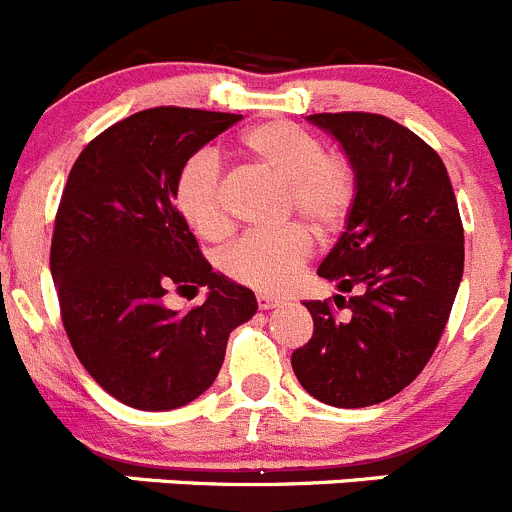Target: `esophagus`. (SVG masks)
<instances>
[{
	"label": "esophagus",
	"instance_id": "esophagus-1",
	"mask_svg": "<svg viewBox=\"0 0 512 512\" xmlns=\"http://www.w3.org/2000/svg\"><path fill=\"white\" fill-rule=\"evenodd\" d=\"M275 305H278V298H272V295H257V308L260 310H270V308H275Z\"/></svg>",
	"mask_w": 512,
	"mask_h": 512
}]
</instances>
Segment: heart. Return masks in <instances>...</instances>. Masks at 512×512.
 Segmentation results:
<instances>
[{
    "label": "heart",
    "instance_id": "heart-1",
    "mask_svg": "<svg viewBox=\"0 0 512 512\" xmlns=\"http://www.w3.org/2000/svg\"><path fill=\"white\" fill-rule=\"evenodd\" d=\"M247 154L288 184L283 212L298 214L315 234L331 237L343 227L356 202V171L338 151H326L321 138L290 121H265L242 136ZM174 202L184 222L204 240L229 232L224 207L222 161L197 151L181 164ZM313 240L303 224L245 234L222 252L219 267L234 283L260 293H283L310 257Z\"/></svg>",
    "mask_w": 512,
    "mask_h": 512
}]
</instances>
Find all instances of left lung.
<instances>
[{
	"mask_svg": "<svg viewBox=\"0 0 512 512\" xmlns=\"http://www.w3.org/2000/svg\"><path fill=\"white\" fill-rule=\"evenodd\" d=\"M356 171V202L318 275L351 293L348 321L308 300L313 336L290 364L310 396L371 407L412 384L442 338L462 270L465 229L442 159L417 133L376 113H315Z\"/></svg>",
	"mask_w": 512,
	"mask_h": 512,
	"instance_id": "obj_1",
	"label": "left lung"
}]
</instances>
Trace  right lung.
<instances>
[{
  "mask_svg": "<svg viewBox=\"0 0 512 512\" xmlns=\"http://www.w3.org/2000/svg\"><path fill=\"white\" fill-rule=\"evenodd\" d=\"M237 113L161 105L95 136L62 189L50 272L75 356L133 409L184 407L222 369L229 333L257 310L255 293L217 275L174 207L181 164L240 121ZM207 287L179 314L169 289Z\"/></svg>",
  "mask_w": 512,
  "mask_h": 512,
  "instance_id": "1",
  "label": "right lung"
}]
</instances>
